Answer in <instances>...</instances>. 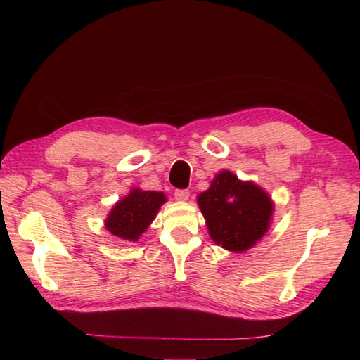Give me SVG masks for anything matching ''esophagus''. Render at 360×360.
I'll list each match as a JSON object with an SVG mask.
<instances>
[{"instance_id": "1", "label": "esophagus", "mask_w": 360, "mask_h": 360, "mask_svg": "<svg viewBox=\"0 0 360 360\" xmlns=\"http://www.w3.org/2000/svg\"><path fill=\"white\" fill-rule=\"evenodd\" d=\"M188 196H190V192H188V190H186V188L174 190V198L178 201H187Z\"/></svg>"}]
</instances>
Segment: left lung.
<instances>
[{"mask_svg": "<svg viewBox=\"0 0 360 360\" xmlns=\"http://www.w3.org/2000/svg\"><path fill=\"white\" fill-rule=\"evenodd\" d=\"M212 240L232 252H243L262 238L269 227L274 204L264 190L221 172L209 190L198 196Z\"/></svg>", "mask_w": 360, "mask_h": 360, "instance_id": "left-lung-1", "label": "left lung"}]
</instances>
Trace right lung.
<instances>
[{
	"instance_id": "add662e5",
	"label": "right lung",
	"mask_w": 360,
	"mask_h": 360,
	"mask_svg": "<svg viewBox=\"0 0 360 360\" xmlns=\"http://www.w3.org/2000/svg\"><path fill=\"white\" fill-rule=\"evenodd\" d=\"M164 202V193L133 190L124 200L114 205L108 219L105 221V226L120 240L136 241L147 231V227L155 219L159 207Z\"/></svg>"
}]
</instances>
